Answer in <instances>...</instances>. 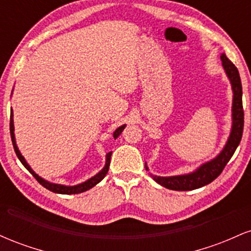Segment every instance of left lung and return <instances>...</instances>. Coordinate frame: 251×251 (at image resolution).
Masks as SVG:
<instances>
[{
    "instance_id": "1",
    "label": "left lung",
    "mask_w": 251,
    "mask_h": 251,
    "mask_svg": "<svg viewBox=\"0 0 251 251\" xmlns=\"http://www.w3.org/2000/svg\"><path fill=\"white\" fill-rule=\"evenodd\" d=\"M221 60L224 71H226L230 83H231L232 93H234V98H232V126L231 132H230L229 138H227V142L217 157L201 165L200 168L196 171L191 172V174L171 176V177H159V176L150 174V176L164 188L176 190V191H190V190L201 188L206 184H210L222 174L230 158L235 153L237 146L240 145L244 126V112L243 105H242V83L240 73H238L236 66L227 59L224 53L221 55ZM145 168L146 170H149L146 164Z\"/></svg>"
}]
</instances>
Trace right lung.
<instances>
[{"label":"right lung","mask_w":251,"mask_h":251,"mask_svg":"<svg viewBox=\"0 0 251 251\" xmlns=\"http://www.w3.org/2000/svg\"><path fill=\"white\" fill-rule=\"evenodd\" d=\"M126 125H123L120 126V127H118L116 131H114L113 133V138L114 139H117L118 137H119L120 134H122V132L124 131V128H125ZM10 137H11V140H13V146H14V150H15V153L17 155V158L20 159V162L24 164V166L25 169L28 170V171L30 172L31 175L34 176V178L39 181L40 184H41L42 186H45L46 189H48L51 192H55V194H62V195H72V194H81V192H85L87 191V190L92 189L93 186H96L98 183H100L103 178H105V176L107 175L108 172V169H109V163H111V155H112V152H108L107 154H106V164L105 166H103V169L101 171L99 172V174H97L94 177L89 178L88 180L83 181L81 184H77V185H74V186H66V185H61V184H54V183H50V181L45 180L43 178L39 177L35 172L31 170V168L29 165H28L27 162H25V159L24 158V155L21 154V152L19 151V149H17L16 146V142H15V134H14V119H13V109H10Z\"/></svg>","instance_id":"1"}]
</instances>
